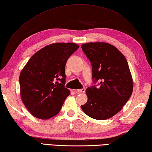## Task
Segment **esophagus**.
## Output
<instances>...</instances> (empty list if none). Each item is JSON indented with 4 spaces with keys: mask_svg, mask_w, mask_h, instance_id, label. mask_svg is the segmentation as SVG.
<instances>
[{
    "mask_svg": "<svg viewBox=\"0 0 152 152\" xmlns=\"http://www.w3.org/2000/svg\"><path fill=\"white\" fill-rule=\"evenodd\" d=\"M85 91H86V89H85V88H82V89H78V90H76V92H78V93H82V92H85Z\"/></svg>",
    "mask_w": 152,
    "mask_h": 152,
    "instance_id": "obj_1",
    "label": "esophagus"
}]
</instances>
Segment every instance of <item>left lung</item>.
I'll return each instance as SVG.
<instances>
[{"instance_id": "8db88e82", "label": "left lung", "mask_w": 152, "mask_h": 152, "mask_svg": "<svg viewBox=\"0 0 152 152\" xmlns=\"http://www.w3.org/2000/svg\"><path fill=\"white\" fill-rule=\"evenodd\" d=\"M81 47L92 65L93 80V85L86 90L87 102L81 107L94 119H108L122 109L132 94L128 63L122 52L110 44L90 42Z\"/></svg>"}]
</instances>
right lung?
I'll return each instance as SVG.
<instances>
[{
  "label": "right lung",
  "mask_w": 152,
  "mask_h": 152,
  "mask_svg": "<svg viewBox=\"0 0 152 152\" xmlns=\"http://www.w3.org/2000/svg\"><path fill=\"white\" fill-rule=\"evenodd\" d=\"M79 48L75 43H55L33 55L19 77L24 106L34 117L49 119L58 114L70 95L65 88V66Z\"/></svg>",
  "instance_id": "obj_1"
}]
</instances>
